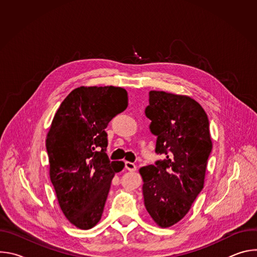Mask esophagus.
Segmentation results:
<instances>
[{
    "label": "esophagus",
    "instance_id": "esophagus-1",
    "mask_svg": "<svg viewBox=\"0 0 257 257\" xmlns=\"http://www.w3.org/2000/svg\"><path fill=\"white\" fill-rule=\"evenodd\" d=\"M125 168L130 171V172H133L136 170V166L133 164V163H130V162H126L125 163Z\"/></svg>",
    "mask_w": 257,
    "mask_h": 257
}]
</instances>
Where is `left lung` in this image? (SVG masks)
<instances>
[{"instance_id": "8db88e82", "label": "left lung", "mask_w": 257, "mask_h": 257, "mask_svg": "<svg viewBox=\"0 0 257 257\" xmlns=\"http://www.w3.org/2000/svg\"><path fill=\"white\" fill-rule=\"evenodd\" d=\"M145 115L158 136L155 165L139 170L144 205L154 221L168 228L184 217L201 192L212 143L202 106L186 95L152 90Z\"/></svg>"}]
</instances>
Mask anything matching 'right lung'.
Segmentation results:
<instances>
[{"mask_svg":"<svg viewBox=\"0 0 257 257\" xmlns=\"http://www.w3.org/2000/svg\"><path fill=\"white\" fill-rule=\"evenodd\" d=\"M127 106L124 88L81 86L68 94L53 119L46 141L50 177L63 213L79 229L99 222L112 179L124 168L108 160L104 129Z\"/></svg>","mask_w":257,"mask_h":257,"instance_id":"add662e5","label":"right lung"}]
</instances>
